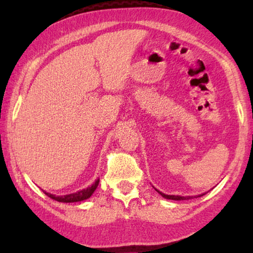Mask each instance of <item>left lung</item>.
I'll return each mask as SVG.
<instances>
[{"mask_svg": "<svg viewBox=\"0 0 253 253\" xmlns=\"http://www.w3.org/2000/svg\"><path fill=\"white\" fill-rule=\"evenodd\" d=\"M156 190V188H155ZM158 193H160L163 198L165 199H169V200H175V201H182V200H190V199H193V198H200V196H203L204 194H200V195H196V196H181V195H168V194H164L160 192L158 190H156Z\"/></svg>", "mask_w": 253, "mask_h": 253, "instance_id": "obj_1", "label": "left lung"}]
</instances>
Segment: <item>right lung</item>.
Returning a JSON list of instances; mask_svg holds the SVG:
<instances>
[{
    "mask_svg": "<svg viewBox=\"0 0 253 253\" xmlns=\"http://www.w3.org/2000/svg\"><path fill=\"white\" fill-rule=\"evenodd\" d=\"M98 184H99V179H97V181L93 183L91 186H89L87 188H84V190L76 192V193H71V194H68V195H54V194L48 193V192H45V191H43V192H44L45 195H48L49 198H51L54 201H58V202H62V203L80 202V201H84V200H87V199L90 198L93 192L96 191Z\"/></svg>",
    "mask_w": 253,
    "mask_h": 253,
    "instance_id": "right-lung-1",
    "label": "right lung"
}]
</instances>
